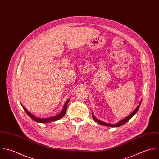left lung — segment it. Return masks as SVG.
I'll return each instance as SVG.
<instances>
[{
	"label": "left lung",
	"mask_w": 159,
	"mask_h": 159,
	"mask_svg": "<svg viewBox=\"0 0 159 159\" xmlns=\"http://www.w3.org/2000/svg\"><path fill=\"white\" fill-rule=\"evenodd\" d=\"M141 101L140 102V103L139 104V105L137 106V107L135 109L134 111H133L128 116H127V117H125V119H122V120H120V122H119L117 124H108V123H106V122H102L99 120H98L97 118H96L95 116L93 115V114L92 113V117H93V119L95 120V121H96V122H98V124L102 125H104V126H107V127H120V126H122L124 124H125L126 122H127L128 120H129L137 112V111H138L139 108V106L141 105Z\"/></svg>",
	"instance_id": "obj_1"
}]
</instances>
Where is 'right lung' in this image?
Wrapping results in <instances>:
<instances>
[{"instance_id":"add662e5","label":"right lung","mask_w":159,"mask_h":159,"mask_svg":"<svg viewBox=\"0 0 159 159\" xmlns=\"http://www.w3.org/2000/svg\"><path fill=\"white\" fill-rule=\"evenodd\" d=\"M70 99H68L66 101V102H65V104H64L63 109L62 110V111L58 115L55 116H53V117H50V118H44V119H42V118H38V117H36L35 116H34L33 114H32L31 113H30L22 104V107L24 109V110L25 111V112H26V114L32 119L34 121L37 122H39V123H42V124H45V123H49V122H55L56 120H59L60 119H61V117H63L64 114H66V109H67V104L69 102Z\"/></svg>"}]
</instances>
